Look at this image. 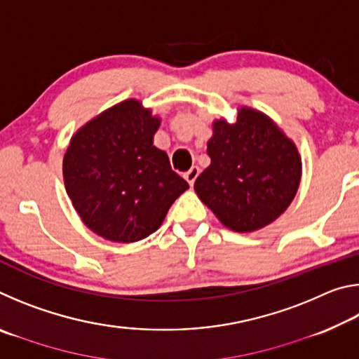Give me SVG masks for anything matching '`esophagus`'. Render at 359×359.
Masks as SVG:
<instances>
[{
	"instance_id": "esophagus-1",
	"label": "esophagus",
	"mask_w": 359,
	"mask_h": 359,
	"mask_svg": "<svg viewBox=\"0 0 359 359\" xmlns=\"http://www.w3.org/2000/svg\"><path fill=\"white\" fill-rule=\"evenodd\" d=\"M199 175V168L198 166H193L190 171H187L185 174H184V177H185V180L188 182V184H190L191 187H193V184H194V180H196V177Z\"/></svg>"
}]
</instances>
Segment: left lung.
I'll return each mask as SVG.
<instances>
[{
	"mask_svg": "<svg viewBox=\"0 0 359 359\" xmlns=\"http://www.w3.org/2000/svg\"><path fill=\"white\" fill-rule=\"evenodd\" d=\"M210 166L194 182L199 199L224 226L252 233L280 217L296 196L301 156L263 112L239 107L238 120L214 121Z\"/></svg>",
	"mask_w": 359,
	"mask_h": 359,
	"instance_id": "8db88e82",
	"label": "left lung"
}]
</instances>
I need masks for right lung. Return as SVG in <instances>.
Listing matches in <instances>:
<instances>
[{
  "instance_id": "obj_1",
  "label": "right lung",
  "mask_w": 359,
  "mask_h": 359,
  "mask_svg": "<svg viewBox=\"0 0 359 359\" xmlns=\"http://www.w3.org/2000/svg\"><path fill=\"white\" fill-rule=\"evenodd\" d=\"M160 118L141 101L101 112L71 137L63 158L66 193L79 217L101 238L137 242L161 226L188 184L154 136Z\"/></svg>"
}]
</instances>
